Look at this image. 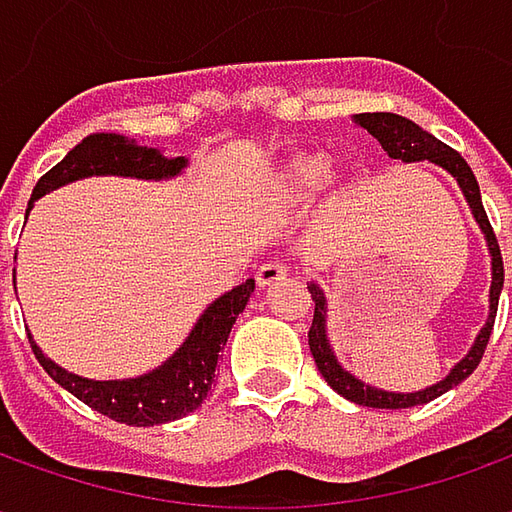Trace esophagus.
Returning <instances> with one entry per match:
<instances>
[{"mask_svg": "<svg viewBox=\"0 0 512 512\" xmlns=\"http://www.w3.org/2000/svg\"><path fill=\"white\" fill-rule=\"evenodd\" d=\"M287 276V267L282 262H265V265L256 270V285L270 287L276 282H282Z\"/></svg>", "mask_w": 512, "mask_h": 512, "instance_id": "1", "label": "esophagus"}]
</instances>
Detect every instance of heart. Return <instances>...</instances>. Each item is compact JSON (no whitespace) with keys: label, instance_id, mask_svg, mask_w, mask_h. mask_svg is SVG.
Segmentation results:
<instances>
[{"label":"heart","instance_id":"obj_1","mask_svg":"<svg viewBox=\"0 0 512 512\" xmlns=\"http://www.w3.org/2000/svg\"><path fill=\"white\" fill-rule=\"evenodd\" d=\"M325 179L339 182L333 173H327L325 156H322V153H302V156H293L285 168H282L279 187L285 190V196H290V199H305V196H310Z\"/></svg>","mask_w":512,"mask_h":512}]
</instances>
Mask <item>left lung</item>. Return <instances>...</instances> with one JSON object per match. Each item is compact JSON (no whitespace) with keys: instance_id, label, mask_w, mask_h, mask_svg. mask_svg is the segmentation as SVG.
<instances>
[{"instance_id":"left-lung-1","label":"left lung","mask_w":512,"mask_h":512,"mask_svg":"<svg viewBox=\"0 0 512 512\" xmlns=\"http://www.w3.org/2000/svg\"><path fill=\"white\" fill-rule=\"evenodd\" d=\"M356 125L364 128L373 139H379V145L387 150L390 159H402V162H433L444 168L456 182L462 187L464 199L473 210V219L482 227L484 239H487V250L493 256L490 262V270H493V282H490V316H487V325L479 330L476 342L470 347V353L464 356L462 362L456 364L442 382H436L433 387H424V390H416V393H390V390H379V387H370L364 384L362 379H356L353 373H347L333 347H330V339H327V299L325 293L319 290V285H307L313 302H316V310H313V325H310V333H307V344H310V353L316 359V367L319 373L325 376V382L344 396L350 402L362 404V407H379V410H404V407H416V404H427L433 399H439L442 393H447L450 387L462 384L476 367L482 362L484 347L490 342V330H493V322H496V310H499V293L504 287V265H502V250H499V242H496V233L487 222V213H484L482 205V193H479V182L473 176L470 165L464 162L462 156L453 148H447L444 142H439L433 133L422 130L416 122L404 119V116H396V113H356L353 116Z\"/></svg>"}]
</instances>
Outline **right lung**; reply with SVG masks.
I'll list each match as a JSON object with an SVG mask.
<instances>
[{
  "instance_id": "obj_1",
  "label": "right lung",
  "mask_w": 512,
  "mask_h": 512,
  "mask_svg": "<svg viewBox=\"0 0 512 512\" xmlns=\"http://www.w3.org/2000/svg\"><path fill=\"white\" fill-rule=\"evenodd\" d=\"M187 168L185 156H162L156 148H142L119 133H93L82 139L68 156L36 182L33 199L45 196L56 187L85 179V176H133V179H170ZM30 210V205H28ZM256 282L247 279L230 293L219 296L213 305L199 316L196 327L190 330L185 344L170 356L168 362L150 370L139 379H122V382H93L65 367L50 362L39 350V344L30 339L33 356L45 367L50 379L62 384L79 402H85L102 416L113 422L133 424V427H153V424L173 422L193 413L205 402L207 390L216 379L219 353L225 350L230 327L236 325V316L245 310L247 299Z\"/></svg>"
}]
</instances>
